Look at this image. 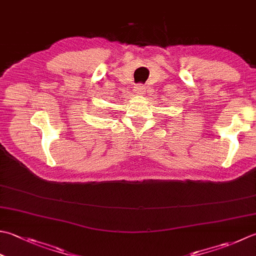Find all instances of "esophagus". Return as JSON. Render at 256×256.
I'll use <instances>...</instances> for the list:
<instances>
[{
  "mask_svg": "<svg viewBox=\"0 0 256 256\" xmlns=\"http://www.w3.org/2000/svg\"><path fill=\"white\" fill-rule=\"evenodd\" d=\"M144 88H145L143 86V85L138 84V85H136V86H134V92L136 93V95H142V94H144V92H145Z\"/></svg>",
  "mask_w": 256,
  "mask_h": 256,
  "instance_id": "34e87169",
  "label": "esophagus"
}]
</instances>
